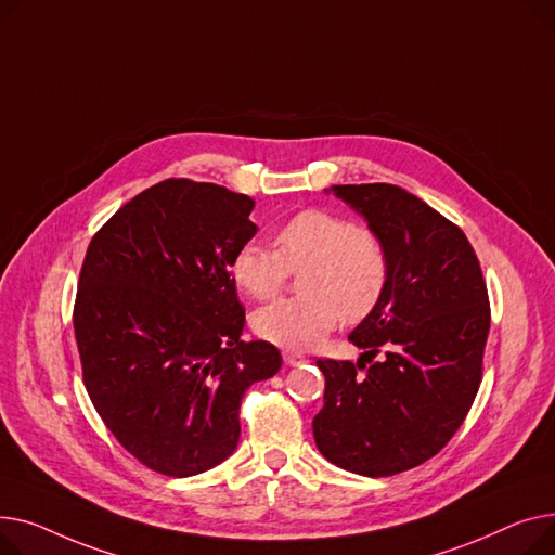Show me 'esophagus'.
Segmentation results:
<instances>
[{
  "mask_svg": "<svg viewBox=\"0 0 555 555\" xmlns=\"http://www.w3.org/2000/svg\"><path fill=\"white\" fill-rule=\"evenodd\" d=\"M307 358L302 356V353H296V351H284V363L286 365H300V363H305Z\"/></svg>",
  "mask_w": 555,
  "mask_h": 555,
  "instance_id": "esophagus-1",
  "label": "esophagus"
}]
</instances>
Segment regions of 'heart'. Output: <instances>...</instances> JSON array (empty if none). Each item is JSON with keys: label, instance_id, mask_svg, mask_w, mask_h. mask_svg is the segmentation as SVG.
I'll use <instances>...</instances> for the list:
<instances>
[{"label": "heart", "instance_id": "heart-1", "mask_svg": "<svg viewBox=\"0 0 555 555\" xmlns=\"http://www.w3.org/2000/svg\"><path fill=\"white\" fill-rule=\"evenodd\" d=\"M275 250L248 242L231 259V275L253 300L282 291L288 271H302L305 296L278 300L253 313V330L284 349H313L336 327L365 320L383 300L389 259L380 237L330 210H302L275 231Z\"/></svg>", "mask_w": 555, "mask_h": 555}]
</instances>
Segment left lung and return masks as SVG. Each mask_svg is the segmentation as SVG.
Instances as JSON below:
<instances>
[{"label": "left lung", "instance_id": "left-lung-1", "mask_svg": "<svg viewBox=\"0 0 555 555\" xmlns=\"http://www.w3.org/2000/svg\"><path fill=\"white\" fill-rule=\"evenodd\" d=\"M332 190L380 237L389 282L349 334L361 361H318L324 405L313 439L332 464L387 477L428 462L460 430L481 383L491 305L460 225L399 185Z\"/></svg>", "mask_w": 555, "mask_h": 555}]
</instances>
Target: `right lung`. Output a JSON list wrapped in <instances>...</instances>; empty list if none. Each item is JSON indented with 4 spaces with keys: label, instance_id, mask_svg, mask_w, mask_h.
Here are the masks:
<instances>
[{
    "label": "right lung",
    "instance_id": "right-lung-1",
    "mask_svg": "<svg viewBox=\"0 0 555 555\" xmlns=\"http://www.w3.org/2000/svg\"><path fill=\"white\" fill-rule=\"evenodd\" d=\"M253 206L223 185L168 179L87 248L74 307L87 395L156 473L190 477L231 457L246 389L282 367L275 345L242 340L231 259L257 233Z\"/></svg>",
    "mask_w": 555,
    "mask_h": 555
}]
</instances>
